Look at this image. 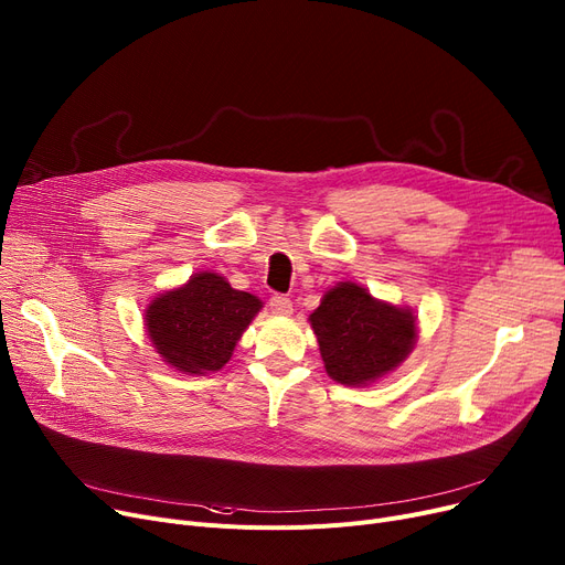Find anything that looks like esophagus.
<instances>
[{"label": "esophagus", "instance_id": "esophagus-1", "mask_svg": "<svg viewBox=\"0 0 565 565\" xmlns=\"http://www.w3.org/2000/svg\"><path fill=\"white\" fill-rule=\"evenodd\" d=\"M270 309L275 316H290L292 302L286 298V295H275V298L270 300Z\"/></svg>", "mask_w": 565, "mask_h": 565}]
</instances>
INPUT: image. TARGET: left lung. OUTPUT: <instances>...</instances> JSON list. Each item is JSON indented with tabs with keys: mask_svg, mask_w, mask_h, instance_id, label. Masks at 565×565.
<instances>
[{
	"mask_svg": "<svg viewBox=\"0 0 565 565\" xmlns=\"http://www.w3.org/2000/svg\"><path fill=\"white\" fill-rule=\"evenodd\" d=\"M309 322L324 371L345 387H369L394 373L409 358L419 334L409 307L377 300L354 281L324 290Z\"/></svg>",
	"mask_w": 565,
	"mask_h": 565,
	"instance_id": "8db88e82",
	"label": "left lung"
}]
</instances>
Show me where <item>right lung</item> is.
Wrapping results in <instances>:
<instances>
[{
    "label": "right lung",
    "mask_w": 565,
    "mask_h": 565,
    "mask_svg": "<svg viewBox=\"0 0 565 565\" xmlns=\"http://www.w3.org/2000/svg\"><path fill=\"white\" fill-rule=\"evenodd\" d=\"M263 309L252 292L235 290L220 273H194L158 292L143 309V328L164 364L185 375L220 371Z\"/></svg>",
    "instance_id": "right-lung-1"
}]
</instances>
